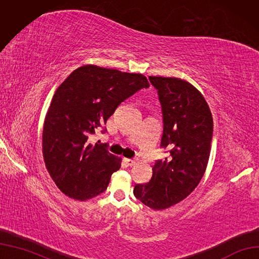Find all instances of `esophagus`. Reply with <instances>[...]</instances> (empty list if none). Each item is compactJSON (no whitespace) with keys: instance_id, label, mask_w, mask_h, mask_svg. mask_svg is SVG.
Segmentation results:
<instances>
[{"instance_id":"esophagus-1","label":"esophagus","mask_w":259,"mask_h":259,"mask_svg":"<svg viewBox=\"0 0 259 259\" xmlns=\"http://www.w3.org/2000/svg\"><path fill=\"white\" fill-rule=\"evenodd\" d=\"M124 163H125L127 166H133V165H135L136 162L132 158H124Z\"/></svg>"}]
</instances>
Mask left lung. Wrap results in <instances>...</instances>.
I'll use <instances>...</instances> for the list:
<instances>
[{
  "instance_id": "obj_1",
  "label": "left lung",
  "mask_w": 259,
  "mask_h": 259,
  "mask_svg": "<svg viewBox=\"0 0 259 259\" xmlns=\"http://www.w3.org/2000/svg\"><path fill=\"white\" fill-rule=\"evenodd\" d=\"M162 106L164 131L160 147L169 155L152 167L148 183L134 195L153 210H163L186 198L206 171L211 150L213 119L202 94L179 78L149 77Z\"/></svg>"
}]
</instances>
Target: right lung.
I'll return each mask as SVG.
<instances>
[{"mask_svg": "<svg viewBox=\"0 0 259 259\" xmlns=\"http://www.w3.org/2000/svg\"><path fill=\"white\" fill-rule=\"evenodd\" d=\"M149 87L144 75L96 65L75 69L60 84L45 118L42 156L62 193L83 201L107 189L121 158L88 139L123 101Z\"/></svg>", "mask_w": 259, "mask_h": 259, "instance_id": "right-lung-1", "label": "right lung"}]
</instances>
